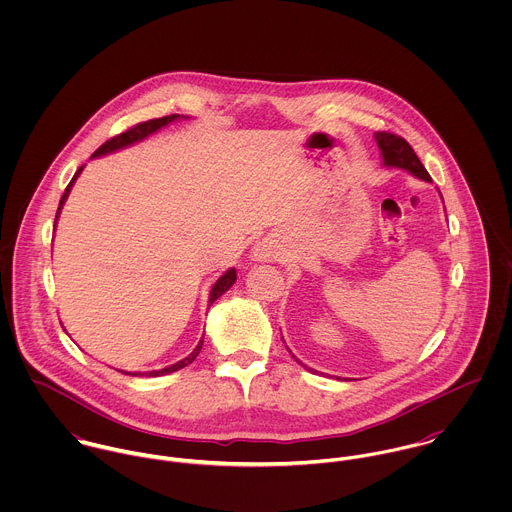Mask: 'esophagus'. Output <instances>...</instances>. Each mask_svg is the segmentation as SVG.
I'll list each match as a JSON object with an SVG mask.
<instances>
[{
    "label": "esophagus",
    "mask_w": 512,
    "mask_h": 512,
    "mask_svg": "<svg viewBox=\"0 0 512 512\" xmlns=\"http://www.w3.org/2000/svg\"><path fill=\"white\" fill-rule=\"evenodd\" d=\"M254 258L258 260V262H276V258H278V250H276V246L272 244V242H262V244H258L256 246V250H254Z\"/></svg>",
    "instance_id": "1"
}]
</instances>
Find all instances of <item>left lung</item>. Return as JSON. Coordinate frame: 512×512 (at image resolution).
<instances>
[{
	"instance_id": "left-lung-1",
	"label": "left lung",
	"mask_w": 512,
	"mask_h": 512,
	"mask_svg": "<svg viewBox=\"0 0 512 512\" xmlns=\"http://www.w3.org/2000/svg\"><path fill=\"white\" fill-rule=\"evenodd\" d=\"M376 138V144L380 149V155H382V163L386 167H396V169H404L408 173H412L414 177L422 179V181H432L430 173L426 171V167L422 165L420 157L416 155V151L412 149V146L400 138V136H394L390 132H376L374 134ZM290 351V349H288ZM292 353V351H290ZM293 357V355H292ZM295 359V357H293ZM297 361V359H295ZM299 363V361H297ZM301 365V363H299Z\"/></svg>"
}]
</instances>
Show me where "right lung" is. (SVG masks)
Segmentation results:
<instances>
[{
  "instance_id": "obj_1",
  "label": "right lung",
  "mask_w": 512,
  "mask_h": 512,
  "mask_svg": "<svg viewBox=\"0 0 512 512\" xmlns=\"http://www.w3.org/2000/svg\"><path fill=\"white\" fill-rule=\"evenodd\" d=\"M179 118H181L179 114H171V116H163V118H155V120H149V122H142V124L130 128L128 132H124V134H120V136L108 140L106 144H102V146L98 147V149L92 153V157H100V155H106V153L124 149V147L132 146V144H138V142L146 140L147 136L155 134L157 130H161L163 126H167V124H171V122H175V120H179ZM82 167H84V165H82ZM82 167H78V171L74 173L71 183H69L67 189H65V195L61 197V203H59V209H57V219H59V215H61V209H63V205H65V201H67V197H69V193H71V189H73L74 181H76V177L80 175ZM57 219H55V224H57ZM234 282H236V270L230 268V270H226V272L220 276L219 280L215 282V286H213V290H211V295H209V307L219 299L222 293L228 292ZM201 349H203V337H201L199 345L193 349V353H191L189 357H185L183 361H179V363H175V365L165 366V368H159V370L144 372V374H146V376H163V374L175 372V370H179V368H183V366L191 365V363L197 359V355L201 353ZM138 374H140V372H136L134 376H138Z\"/></svg>"
}]
</instances>
